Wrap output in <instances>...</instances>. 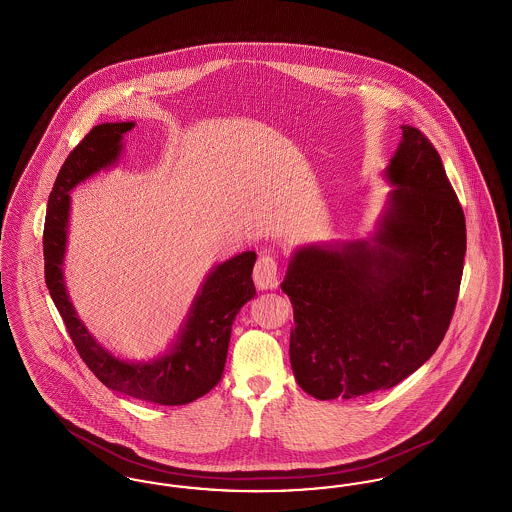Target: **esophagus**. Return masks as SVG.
<instances>
[{
  "label": "esophagus",
  "instance_id": "34e87169",
  "mask_svg": "<svg viewBox=\"0 0 512 512\" xmlns=\"http://www.w3.org/2000/svg\"><path fill=\"white\" fill-rule=\"evenodd\" d=\"M253 280L259 290H276L280 284V270H278V261L270 255L263 253L253 270Z\"/></svg>",
  "mask_w": 512,
  "mask_h": 512
}]
</instances>
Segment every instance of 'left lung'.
Here are the masks:
<instances>
[{
	"label": "left lung",
	"mask_w": 512,
	"mask_h": 512,
	"mask_svg": "<svg viewBox=\"0 0 512 512\" xmlns=\"http://www.w3.org/2000/svg\"><path fill=\"white\" fill-rule=\"evenodd\" d=\"M401 130L374 232L297 247L280 284L293 305V376L320 401L397 386L436 353L457 305L463 207L428 138Z\"/></svg>",
	"instance_id": "obj_1"
}]
</instances>
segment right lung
<instances>
[{
    "mask_svg": "<svg viewBox=\"0 0 512 512\" xmlns=\"http://www.w3.org/2000/svg\"><path fill=\"white\" fill-rule=\"evenodd\" d=\"M134 122H103L74 147L65 159L49 194L44 226L46 284L65 320L82 361L111 390L157 405H186L219 384L234 318L255 297V251H244L209 270L195 293L192 307L169 349L151 361H126L99 343L74 311L65 286L71 192L94 174L119 163L122 136Z\"/></svg>",
    "mask_w": 512,
    "mask_h": 512,
    "instance_id": "1",
    "label": "right lung"
}]
</instances>
